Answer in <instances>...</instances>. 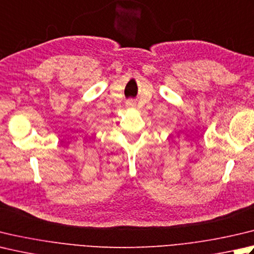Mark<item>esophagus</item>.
Here are the masks:
<instances>
[{
    "instance_id": "esophagus-1",
    "label": "esophagus",
    "mask_w": 254,
    "mask_h": 254,
    "mask_svg": "<svg viewBox=\"0 0 254 254\" xmlns=\"http://www.w3.org/2000/svg\"><path fill=\"white\" fill-rule=\"evenodd\" d=\"M127 108H130V109H133V108H135V107H136V103H135V101L130 100V101H127Z\"/></svg>"
}]
</instances>
